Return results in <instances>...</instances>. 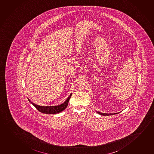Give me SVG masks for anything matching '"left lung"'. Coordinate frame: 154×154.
Instances as JSON below:
<instances>
[{
	"mask_svg": "<svg viewBox=\"0 0 154 154\" xmlns=\"http://www.w3.org/2000/svg\"><path fill=\"white\" fill-rule=\"evenodd\" d=\"M97 114H100V115H102V116H109V115H115V114H119V112H117V113H113V114H106V113H101V112H98V111H97Z\"/></svg>",
	"mask_w": 154,
	"mask_h": 154,
	"instance_id": "left-lung-1",
	"label": "left lung"
}]
</instances>
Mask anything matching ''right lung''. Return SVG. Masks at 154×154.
Listing matches in <instances>:
<instances>
[{"label":"right lung","instance_id":"obj_1","mask_svg":"<svg viewBox=\"0 0 154 154\" xmlns=\"http://www.w3.org/2000/svg\"><path fill=\"white\" fill-rule=\"evenodd\" d=\"M72 93L70 94L66 101L59 106H40L37 104H35L34 103L31 102L30 100L28 99L29 101L31 103V104L35 106V108L38 110V111H40L42 113L47 114H57L63 111L64 109H66V106L68 104L69 101L70 99Z\"/></svg>","mask_w":154,"mask_h":154}]
</instances>
